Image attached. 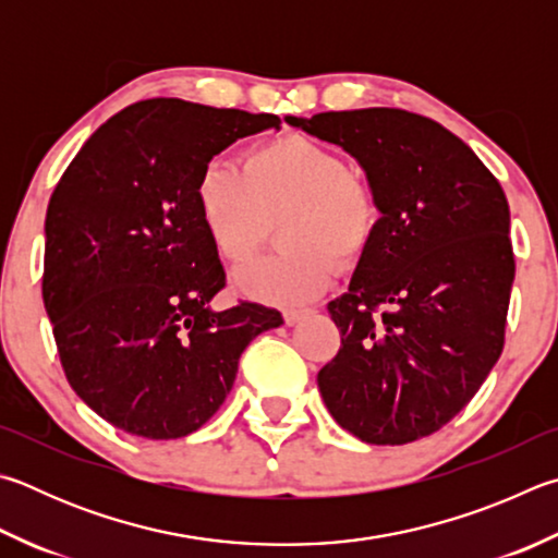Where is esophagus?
<instances>
[{
    "instance_id": "esophagus-1",
    "label": "esophagus",
    "mask_w": 558,
    "mask_h": 558,
    "mask_svg": "<svg viewBox=\"0 0 558 558\" xmlns=\"http://www.w3.org/2000/svg\"><path fill=\"white\" fill-rule=\"evenodd\" d=\"M310 310L307 307H298V305H288L286 310H282V317H286V324H298L302 317H305Z\"/></svg>"
}]
</instances>
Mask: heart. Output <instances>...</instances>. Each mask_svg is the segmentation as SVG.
<instances>
[{"label":"heart","mask_w":558,"mask_h":558,"mask_svg":"<svg viewBox=\"0 0 558 558\" xmlns=\"http://www.w3.org/2000/svg\"><path fill=\"white\" fill-rule=\"evenodd\" d=\"M197 215L221 258L246 263L278 225L282 251L241 268L234 282L266 302L310 300L343 263L361 258L380 227V197L371 178L349 170L337 150L286 134L251 146L239 163L215 160L197 180Z\"/></svg>","instance_id":"1"}]
</instances>
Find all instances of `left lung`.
<instances>
[{
    "label": "left lung",
    "instance_id": "obj_1",
    "mask_svg": "<svg viewBox=\"0 0 558 558\" xmlns=\"http://www.w3.org/2000/svg\"><path fill=\"white\" fill-rule=\"evenodd\" d=\"M286 121L356 158L380 197L378 234L327 307L341 349L317 376L324 404L366 444L429 437L502 353L514 280L508 197L459 136L412 111Z\"/></svg>",
    "mask_w": 558,
    "mask_h": 558
}]
</instances>
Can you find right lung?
Listing matches in <instances>:
<instances>
[{"instance_id":"1","label":"right lung","mask_w":558,"mask_h":558,"mask_svg":"<svg viewBox=\"0 0 558 558\" xmlns=\"http://www.w3.org/2000/svg\"><path fill=\"white\" fill-rule=\"evenodd\" d=\"M276 114L144 99L107 119L60 178L46 211L44 305L70 388L146 439L197 432L239 359L278 310H211L227 286L197 215L202 170Z\"/></svg>"}]
</instances>
